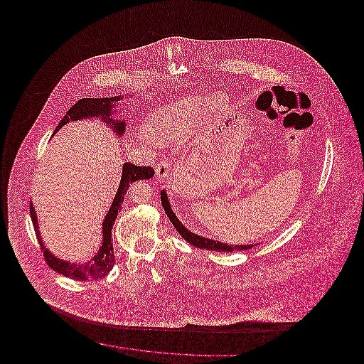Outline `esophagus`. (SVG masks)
<instances>
[{
	"label": "esophagus",
	"instance_id": "34e87169",
	"mask_svg": "<svg viewBox=\"0 0 364 364\" xmlns=\"http://www.w3.org/2000/svg\"><path fill=\"white\" fill-rule=\"evenodd\" d=\"M171 172V166H169V164H168V161L166 159H161L158 164H156V174L158 178H166L168 177V174Z\"/></svg>",
	"mask_w": 364,
	"mask_h": 364
}]
</instances>
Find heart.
I'll return each instance as SVG.
<instances>
[{
	"instance_id": "obj_1",
	"label": "heart",
	"mask_w": 364,
	"mask_h": 364,
	"mask_svg": "<svg viewBox=\"0 0 364 364\" xmlns=\"http://www.w3.org/2000/svg\"><path fill=\"white\" fill-rule=\"evenodd\" d=\"M200 101L196 98H184L172 101L151 112L146 122V134L156 143L168 144L186 138L193 131L195 117L198 116ZM223 101L214 97L208 109L210 112H220Z\"/></svg>"
}]
</instances>
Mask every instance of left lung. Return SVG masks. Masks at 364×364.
<instances>
[{
	"label": "left lung",
	"mask_w": 364,
	"mask_h": 364,
	"mask_svg": "<svg viewBox=\"0 0 364 364\" xmlns=\"http://www.w3.org/2000/svg\"><path fill=\"white\" fill-rule=\"evenodd\" d=\"M161 203L162 208L165 210L168 218L171 220V223L173 224L176 230L181 235V237L186 242H190L192 245L198 247V248H205V250H211V251H218V252H233V251H242V250H250L252 247H255V244H247V245H230V244H225V242H215L211 239H206L202 236H198L195 233L190 232L186 226L183 225L178 218L176 217L173 210L171 208V203L168 200V195L166 191H161Z\"/></svg>",
	"instance_id": "8db88e82"
}]
</instances>
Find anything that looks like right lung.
I'll return each mask as SVG.
<instances>
[{
	"label": "right lung",
	"mask_w": 364,
	"mask_h": 364,
	"mask_svg": "<svg viewBox=\"0 0 364 364\" xmlns=\"http://www.w3.org/2000/svg\"><path fill=\"white\" fill-rule=\"evenodd\" d=\"M122 97H112V98H83L77 101L76 104L70 107L64 116V119L57 125L54 134L67 122L80 120V119H92V117H101L106 124H110V127L114 129L117 135H122L125 131V122L119 120V119H112L113 116V107L116 106L114 102L120 101ZM154 176V169L151 166H138L131 162H125L122 165V176L120 186L117 193L113 199L112 208H109L106 217H105L104 224H102V245L98 251V254L87 263H70L67 260L58 259L54 257L52 252L45 247L42 242L39 230H38V220H36V213H35L33 203H30V214L33 220V225L35 228V233L38 237V242L41 245V250L43 251V257L46 259V263L55 270L57 273L65 276V277L79 279V281H92V279H100L105 277L114 266V251H113V244H112V229L113 224L117 218L119 211L122 210V203L124 202V196L127 191L129 188V184L135 183L136 180H146L151 178Z\"/></svg>",
	"instance_id": "obj_1"
}]
</instances>
